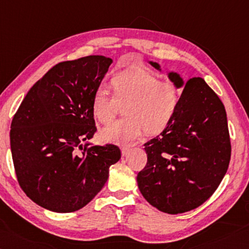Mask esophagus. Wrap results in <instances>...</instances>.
Instances as JSON below:
<instances>
[{
	"mask_svg": "<svg viewBox=\"0 0 249 249\" xmlns=\"http://www.w3.org/2000/svg\"><path fill=\"white\" fill-rule=\"evenodd\" d=\"M129 151H130V149H129L128 146H121V154H122V156H127L128 153H129Z\"/></svg>",
	"mask_w": 249,
	"mask_h": 249,
	"instance_id": "esophagus-1",
	"label": "esophagus"
}]
</instances>
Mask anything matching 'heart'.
<instances>
[{"mask_svg":"<svg viewBox=\"0 0 249 249\" xmlns=\"http://www.w3.org/2000/svg\"><path fill=\"white\" fill-rule=\"evenodd\" d=\"M113 95L103 86L95 89L91 111L100 124H109L115 117L118 105L125 104V118L111 122L102 130L104 141L127 144L141 136L163 132L179 109L181 93L171 81L160 78L141 68H129L115 73L110 80Z\"/></svg>","mask_w":249,"mask_h":249,"instance_id":"heart-1","label":"heart"}]
</instances>
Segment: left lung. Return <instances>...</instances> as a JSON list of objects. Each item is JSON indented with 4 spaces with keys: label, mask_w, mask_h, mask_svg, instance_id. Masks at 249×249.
I'll use <instances>...</instances> for the list:
<instances>
[{
    "label": "left lung",
    "mask_w": 249,
    "mask_h": 249,
    "mask_svg": "<svg viewBox=\"0 0 249 249\" xmlns=\"http://www.w3.org/2000/svg\"><path fill=\"white\" fill-rule=\"evenodd\" d=\"M168 76L178 87L184 85L178 74ZM144 146L147 162L137 180L146 201L168 214L200 207L214 194L230 164L223 103L203 78H190L172 124Z\"/></svg>",
    "instance_id": "8db88e82"
}]
</instances>
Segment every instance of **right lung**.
<instances>
[{
	"mask_svg": "<svg viewBox=\"0 0 249 249\" xmlns=\"http://www.w3.org/2000/svg\"><path fill=\"white\" fill-rule=\"evenodd\" d=\"M111 63L106 56L87 55L55 64L29 89L13 117L10 139L17 181L47 210L69 213L85 207L121 158L117 145L82 144L97 131L91 98Z\"/></svg>",
	"mask_w": 249,
	"mask_h": 249,
	"instance_id": "add662e5",
	"label": "right lung"
}]
</instances>
